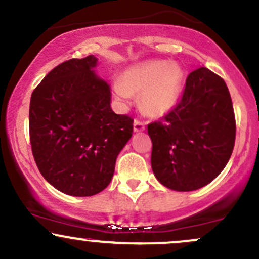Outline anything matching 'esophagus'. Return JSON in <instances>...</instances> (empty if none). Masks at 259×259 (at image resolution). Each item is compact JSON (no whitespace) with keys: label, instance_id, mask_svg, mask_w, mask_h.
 <instances>
[{"label":"esophagus","instance_id":"obj_1","mask_svg":"<svg viewBox=\"0 0 259 259\" xmlns=\"http://www.w3.org/2000/svg\"><path fill=\"white\" fill-rule=\"evenodd\" d=\"M144 130H145V124L143 123V121L135 120L134 121V132L140 133V132H144Z\"/></svg>","mask_w":259,"mask_h":259}]
</instances>
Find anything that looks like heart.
<instances>
[{
    "label": "heart",
    "instance_id": "heart-1",
    "mask_svg": "<svg viewBox=\"0 0 259 259\" xmlns=\"http://www.w3.org/2000/svg\"><path fill=\"white\" fill-rule=\"evenodd\" d=\"M183 71L163 60L144 61L124 71L121 81L113 91L120 103H130L134 93H140L141 109L150 116H163L172 112L180 99Z\"/></svg>",
    "mask_w": 259,
    "mask_h": 259
}]
</instances>
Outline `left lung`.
Here are the masks:
<instances>
[{"label": "left lung", "instance_id": "1", "mask_svg": "<svg viewBox=\"0 0 259 259\" xmlns=\"http://www.w3.org/2000/svg\"><path fill=\"white\" fill-rule=\"evenodd\" d=\"M151 167L162 186L190 192L220 175L231 157L236 123L225 81L206 67L193 71L180 103L147 125Z\"/></svg>", "mask_w": 259, "mask_h": 259}]
</instances>
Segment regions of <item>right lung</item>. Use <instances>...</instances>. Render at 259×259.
<instances>
[{
    "instance_id": "1",
    "label": "right lung",
    "mask_w": 259,
    "mask_h": 259,
    "mask_svg": "<svg viewBox=\"0 0 259 259\" xmlns=\"http://www.w3.org/2000/svg\"><path fill=\"white\" fill-rule=\"evenodd\" d=\"M90 55L56 66L34 90L29 135L34 160L54 188L91 197L112 181L115 161L133 135L130 116L115 114L107 81Z\"/></svg>"
}]
</instances>
